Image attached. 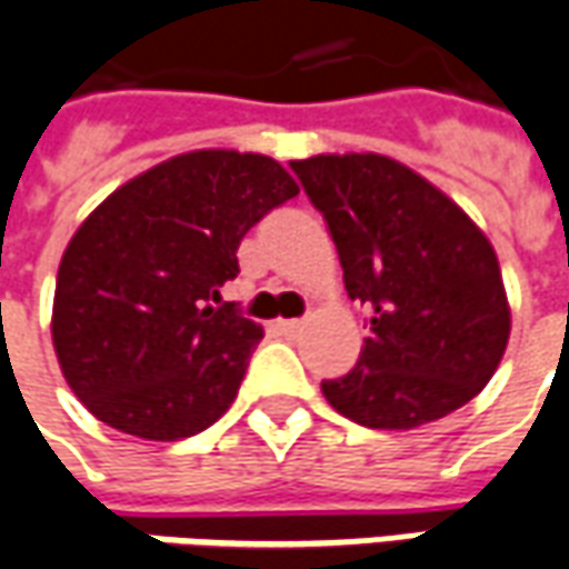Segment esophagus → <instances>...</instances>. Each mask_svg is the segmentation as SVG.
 <instances>
[{"instance_id":"esophagus-1","label":"esophagus","mask_w":569,"mask_h":569,"mask_svg":"<svg viewBox=\"0 0 569 569\" xmlns=\"http://www.w3.org/2000/svg\"><path fill=\"white\" fill-rule=\"evenodd\" d=\"M277 330L283 336H296L301 330V320H277Z\"/></svg>"}]
</instances>
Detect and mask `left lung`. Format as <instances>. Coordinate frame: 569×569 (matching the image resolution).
I'll return each mask as SVG.
<instances>
[{"mask_svg": "<svg viewBox=\"0 0 569 569\" xmlns=\"http://www.w3.org/2000/svg\"><path fill=\"white\" fill-rule=\"evenodd\" d=\"M327 220L370 336L346 377L320 389L370 430H415L492 380L511 311L489 239L439 189L386 154L289 161Z\"/></svg>", "mask_w": 569, "mask_h": 569, "instance_id": "left-lung-1", "label": "left lung"}]
</instances>
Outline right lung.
<instances>
[{"label":"right lung","mask_w":569,"mask_h":569,"mask_svg":"<svg viewBox=\"0 0 569 569\" xmlns=\"http://www.w3.org/2000/svg\"><path fill=\"white\" fill-rule=\"evenodd\" d=\"M299 196L268 154H177L114 189L64 249L52 342L92 415L139 439L208 430L233 405L261 327L220 286L242 236Z\"/></svg>","instance_id":"1"}]
</instances>
